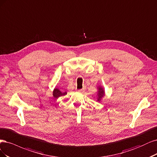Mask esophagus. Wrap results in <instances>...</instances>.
Instances as JSON below:
<instances>
[{
	"label": "esophagus",
	"mask_w": 157,
	"mask_h": 157,
	"mask_svg": "<svg viewBox=\"0 0 157 157\" xmlns=\"http://www.w3.org/2000/svg\"><path fill=\"white\" fill-rule=\"evenodd\" d=\"M84 89H80V90H78V92L79 93H83V92H84Z\"/></svg>",
	"instance_id": "esophagus-1"
}]
</instances>
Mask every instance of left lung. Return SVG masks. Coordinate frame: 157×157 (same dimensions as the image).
I'll return each instance as SVG.
<instances>
[{"label":"left lung","instance_id":"1","mask_svg":"<svg viewBox=\"0 0 157 157\" xmlns=\"http://www.w3.org/2000/svg\"><path fill=\"white\" fill-rule=\"evenodd\" d=\"M104 96V90L102 87H101L100 86H99L98 90V97H97V99H98L97 100L98 102H100Z\"/></svg>","mask_w":157,"mask_h":157}]
</instances>
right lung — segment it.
Listing matches in <instances>:
<instances>
[{
	"label": "right lung",
	"instance_id": "1",
	"mask_svg": "<svg viewBox=\"0 0 157 157\" xmlns=\"http://www.w3.org/2000/svg\"><path fill=\"white\" fill-rule=\"evenodd\" d=\"M67 94V92H61L60 90L57 88L54 89L53 91V95L55 98H59L60 97H62V96H64Z\"/></svg>",
	"mask_w": 157,
	"mask_h": 157
}]
</instances>
